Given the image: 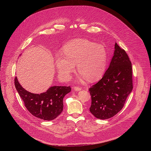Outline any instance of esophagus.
<instances>
[{
  "mask_svg": "<svg viewBox=\"0 0 151 151\" xmlns=\"http://www.w3.org/2000/svg\"><path fill=\"white\" fill-rule=\"evenodd\" d=\"M73 89H74V90L76 91H80L82 88H81V87H78V86H75V87H73Z\"/></svg>",
  "mask_w": 151,
  "mask_h": 151,
  "instance_id": "34e87169",
  "label": "esophagus"
}]
</instances>
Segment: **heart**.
<instances>
[{
	"label": "heart",
	"mask_w": 151,
	"mask_h": 151,
	"mask_svg": "<svg viewBox=\"0 0 151 151\" xmlns=\"http://www.w3.org/2000/svg\"><path fill=\"white\" fill-rule=\"evenodd\" d=\"M55 57V65L60 76L70 79L75 64L80 72L79 78L90 82L100 79L106 70L107 52L101 44L86 39H75L68 42Z\"/></svg>",
	"instance_id": "1"
}]
</instances>
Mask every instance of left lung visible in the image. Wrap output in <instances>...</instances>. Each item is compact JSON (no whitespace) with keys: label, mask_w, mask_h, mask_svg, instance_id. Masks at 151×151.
I'll return each mask as SVG.
<instances>
[{"label":"left lung","mask_w":151,"mask_h":151,"mask_svg":"<svg viewBox=\"0 0 151 151\" xmlns=\"http://www.w3.org/2000/svg\"><path fill=\"white\" fill-rule=\"evenodd\" d=\"M132 63L126 52L115 43L114 54L103 78L89 88L90 112L97 118L109 119L124 107L133 90Z\"/></svg>","instance_id":"8db88e82"}]
</instances>
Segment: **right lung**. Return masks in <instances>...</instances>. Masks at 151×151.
<instances>
[{"instance_id":"1","label":"right lung","mask_w":151,"mask_h":151,"mask_svg":"<svg viewBox=\"0 0 151 151\" xmlns=\"http://www.w3.org/2000/svg\"><path fill=\"white\" fill-rule=\"evenodd\" d=\"M14 81L17 91L29 112L33 116L46 121L54 119L62 112L63 98L71 91L69 86H53L45 93L33 94L21 87L17 77Z\"/></svg>"}]
</instances>
